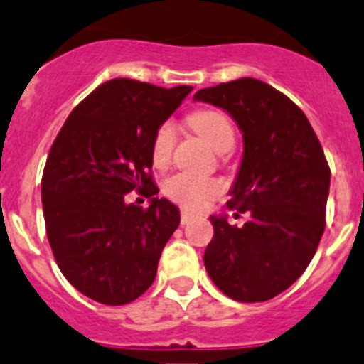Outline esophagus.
I'll return each instance as SVG.
<instances>
[{
	"label": "esophagus",
	"instance_id": "esophagus-1",
	"mask_svg": "<svg viewBox=\"0 0 364 364\" xmlns=\"http://www.w3.org/2000/svg\"><path fill=\"white\" fill-rule=\"evenodd\" d=\"M193 220H195V214L189 213V210H186V209H182V213H180V223L188 225V223H191Z\"/></svg>",
	"mask_w": 364,
	"mask_h": 364
}]
</instances>
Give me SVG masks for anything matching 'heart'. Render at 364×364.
I'll use <instances>...</instances> for the list:
<instances>
[{"label":"heart","mask_w":364,"mask_h":364,"mask_svg":"<svg viewBox=\"0 0 364 364\" xmlns=\"http://www.w3.org/2000/svg\"><path fill=\"white\" fill-rule=\"evenodd\" d=\"M189 124L195 132H198L214 150H230L236 132L230 119L221 110L200 109L189 114ZM176 132L173 121H162L157 127L151 139V161L155 166L168 164L175 148ZM221 184L218 180L203 178V176L191 175V173H175L162 184V193L178 205L186 209H202L209 200L221 193Z\"/></svg>","instance_id":"b5f03b06"}]
</instances>
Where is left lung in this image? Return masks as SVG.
I'll return each mask as SVG.
<instances>
[{
  "label": "left lung",
  "mask_w": 364,
  "mask_h": 364,
  "mask_svg": "<svg viewBox=\"0 0 364 364\" xmlns=\"http://www.w3.org/2000/svg\"><path fill=\"white\" fill-rule=\"evenodd\" d=\"M198 102L227 110L243 132V161L227 202L247 213L243 227L213 216L203 262L237 302H264L309 266L325 230L331 168L306 114L255 78L200 89Z\"/></svg>",
  "instance_id": "8db88e82"
}]
</instances>
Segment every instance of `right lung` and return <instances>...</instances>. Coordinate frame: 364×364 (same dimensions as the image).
I'll return each mask as SVG.
<instances>
[{
	"label": "right lung",
	"instance_id": "1",
	"mask_svg": "<svg viewBox=\"0 0 364 364\" xmlns=\"http://www.w3.org/2000/svg\"><path fill=\"white\" fill-rule=\"evenodd\" d=\"M189 92L114 78L73 109L51 144L41 191L48 241L69 284L96 302L143 295L178 227L176 205L155 196L151 139ZM132 191L151 207L127 204Z\"/></svg>",
	"mask_w": 364,
	"mask_h": 364
}]
</instances>
